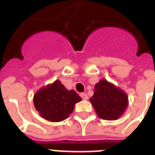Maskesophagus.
Masks as SVG:
<instances>
[{
    "label": "esophagus",
    "instance_id": "obj_1",
    "mask_svg": "<svg viewBox=\"0 0 155 155\" xmlns=\"http://www.w3.org/2000/svg\"><path fill=\"white\" fill-rule=\"evenodd\" d=\"M80 97L83 100H85V101H87L88 99V97H87V95L86 93H80Z\"/></svg>",
    "mask_w": 155,
    "mask_h": 155
}]
</instances>
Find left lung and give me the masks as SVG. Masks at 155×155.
Listing matches in <instances>:
<instances>
[{
	"mask_svg": "<svg viewBox=\"0 0 155 155\" xmlns=\"http://www.w3.org/2000/svg\"><path fill=\"white\" fill-rule=\"evenodd\" d=\"M96 113L104 120H117L128 106L126 93L113 84L101 79L95 86L94 95L90 98Z\"/></svg>",
	"mask_w": 155,
	"mask_h": 155,
	"instance_id": "1",
	"label": "left lung"
}]
</instances>
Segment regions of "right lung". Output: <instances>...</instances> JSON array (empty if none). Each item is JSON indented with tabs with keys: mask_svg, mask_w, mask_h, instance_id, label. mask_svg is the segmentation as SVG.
I'll list each match as a JSON object with an SVG mask.
<instances>
[{
	"mask_svg": "<svg viewBox=\"0 0 155 155\" xmlns=\"http://www.w3.org/2000/svg\"><path fill=\"white\" fill-rule=\"evenodd\" d=\"M81 100L74 90H68L57 80L35 93L34 104L42 117L58 122L67 119L73 112L75 104Z\"/></svg>",
	"mask_w": 155,
	"mask_h": 155,
	"instance_id": "right-lung-1",
	"label": "right lung"
}]
</instances>
